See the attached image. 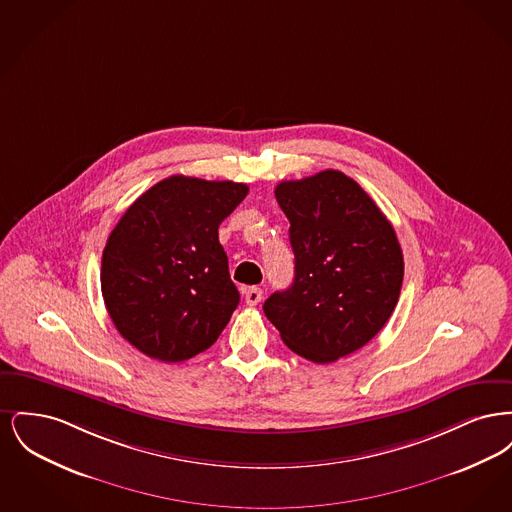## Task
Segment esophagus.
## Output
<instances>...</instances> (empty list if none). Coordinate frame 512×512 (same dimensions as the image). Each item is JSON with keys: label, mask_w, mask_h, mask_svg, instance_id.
<instances>
[{"label": "esophagus", "mask_w": 512, "mask_h": 512, "mask_svg": "<svg viewBox=\"0 0 512 512\" xmlns=\"http://www.w3.org/2000/svg\"><path fill=\"white\" fill-rule=\"evenodd\" d=\"M261 299H263V290H261V288H247V290H245V303H247V305L253 307V305H257Z\"/></svg>", "instance_id": "1"}]
</instances>
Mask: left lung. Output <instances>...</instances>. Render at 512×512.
<instances>
[{"instance_id":"8db88e82","label":"left lung","mask_w":512,"mask_h":512,"mask_svg":"<svg viewBox=\"0 0 512 512\" xmlns=\"http://www.w3.org/2000/svg\"><path fill=\"white\" fill-rule=\"evenodd\" d=\"M295 278L263 305L293 353L318 365L361 349L391 317L403 284V251L390 220L343 172L280 182Z\"/></svg>"}]
</instances>
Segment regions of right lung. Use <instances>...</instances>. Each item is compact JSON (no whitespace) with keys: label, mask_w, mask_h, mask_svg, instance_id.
<instances>
[{"label":"right lung","mask_w":512,"mask_h":512,"mask_svg":"<svg viewBox=\"0 0 512 512\" xmlns=\"http://www.w3.org/2000/svg\"><path fill=\"white\" fill-rule=\"evenodd\" d=\"M249 192L174 174L140 195L101 257V293L124 340L180 363L209 349L240 303L219 226Z\"/></svg>","instance_id":"right-lung-1"}]
</instances>
